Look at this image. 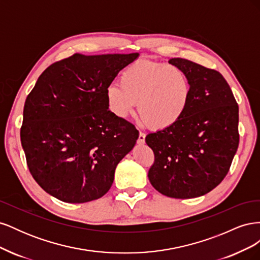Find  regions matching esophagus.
I'll list each match as a JSON object with an SVG mask.
<instances>
[{"label": "esophagus", "mask_w": 260, "mask_h": 260, "mask_svg": "<svg viewBox=\"0 0 260 260\" xmlns=\"http://www.w3.org/2000/svg\"><path fill=\"white\" fill-rule=\"evenodd\" d=\"M145 137H146V135H145L144 132H140L139 139H138V143L139 144H144L145 143Z\"/></svg>", "instance_id": "esophagus-1"}]
</instances>
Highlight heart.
<instances>
[{
    "instance_id": "heart-1",
    "label": "heart",
    "mask_w": 260,
    "mask_h": 260,
    "mask_svg": "<svg viewBox=\"0 0 260 260\" xmlns=\"http://www.w3.org/2000/svg\"><path fill=\"white\" fill-rule=\"evenodd\" d=\"M192 94L186 74L177 66L148 59L138 60L124 70L120 83L106 90L109 109L127 118L137 107L151 127L166 129L176 124L186 112Z\"/></svg>"
}]
</instances>
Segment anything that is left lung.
Segmentation results:
<instances>
[{
    "instance_id": "1",
    "label": "left lung",
    "mask_w": 260,
    "mask_h": 260,
    "mask_svg": "<svg viewBox=\"0 0 260 260\" xmlns=\"http://www.w3.org/2000/svg\"><path fill=\"white\" fill-rule=\"evenodd\" d=\"M191 82L184 116L169 128L149 133L146 144L155 161L148 179L168 198L193 199L220 184L239 146V106L217 70L184 58H170Z\"/></svg>"
}]
</instances>
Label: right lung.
Instances as JSON below:
<instances>
[{
    "mask_svg": "<svg viewBox=\"0 0 260 260\" xmlns=\"http://www.w3.org/2000/svg\"><path fill=\"white\" fill-rule=\"evenodd\" d=\"M138 57L74 54L39 77L25 102L20 140L30 174L46 193L86 203L111 188L139 131L108 111L106 90Z\"/></svg>",
    "mask_w": 260,
    "mask_h": 260,
    "instance_id": "right-lung-1",
    "label": "right lung"
}]
</instances>
